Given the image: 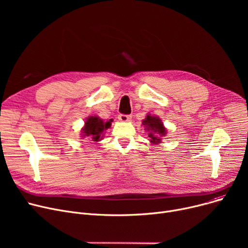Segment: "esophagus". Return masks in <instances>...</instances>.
<instances>
[{
    "label": "esophagus",
    "mask_w": 248,
    "mask_h": 248,
    "mask_svg": "<svg viewBox=\"0 0 248 248\" xmlns=\"http://www.w3.org/2000/svg\"><path fill=\"white\" fill-rule=\"evenodd\" d=\"M117 119H119L121 122H124V123H125V122H129V121H131L132 116H131V115H128V114H124V113H121V114H119V117H117Z\"/></svg>",
    "instance_id": "esophagus-1"
}]
</instances>
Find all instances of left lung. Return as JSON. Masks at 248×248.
<instances>
[{"instance_id":"1","label":"left lung","mask_w":248,"mask_h":248,"mask_svg":"<svg viewBox=\"0 0 248 248\" xmlns=\"http://www.w3.org/2000/svg\"><path fill=\"white\" fill-rule=\"evenodd\" d=\"M142 124L146 126L149 132L150 140L154 144H158L161 141L160 137H164L166 135V128L164 127L161 120L157 116H153L148 114L146 120L142 121Z\"/></svg>"}]
</instances>
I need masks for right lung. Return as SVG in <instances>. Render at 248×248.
I'll return each mask as SVG.
<instances>
[{
    "label": "right lung",
    "instance_id": "add662e5",
    "mask_svg": "<svg viewBox=\"0 0 248 248\" xmlns=\"http://www.w3.org/2000/svg\"><path fill=\"white\" fill-rule=\"evenodd\" d=\"M112 120L104 123L97 116H90L85 122V126L82 128L83 137H90L93 141H98L103 137V132L109 128Z\"/></svg>",
    "mask_w": 248,
    "mask_h": 248
}]
</instances>
